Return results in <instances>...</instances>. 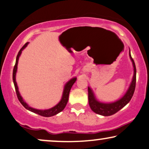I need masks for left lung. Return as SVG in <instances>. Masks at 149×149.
Listing matches in <instances>:
<instances>
[{
    "instance_id": "left-lung-1",
    "label": "left lung",
    "mask_w": 149,
    "mask_h": 149,
    "mask_svg": "<svg viewBox=\"0 0 149 149\" xmlns=\"http://www.w3.org/2000/svg\"><path fill=\"white\" fill-rule=\"evenodd\" d=\"M130 56L131 60L132 61L133 66H134V77H133L132 82L131 83L130 86L127 91L125 95H124L120 100L116 101V102L110 103V104H104V103H101L96 100L93 94V91L91 89L88 87V104L90 106L91 110L93 112L97 113V114L102 115V116H110L115 114L122 109L124 106H125L129 102H130L131 99L132 98L133 95H134L135 88H136V65H135L134 59L132 58L130 54Z\"/></svg>"
}]
</instances>
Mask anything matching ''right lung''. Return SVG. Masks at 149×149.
<instances>
[{
	"label": "right lung",
	"instance_id": "right-lung-1",
	"mask_svg": "<svg viewBox=\"0 0 149 149\" xmlns=\"http://www.w3.org/2000/svg\"><path fill=\"white\" fill-rule=\"evenodd\" d=\"M28 43H25V44L24 45V46L20 49V50L19 51L18 54H17V55L16 61H15V66H14V67H13V84H14L15 93H16L17 99H18L19 102L21 103L22 105V106L24 107L26 109L31 111V112L36 113V114L41 115V116H45V117H49V116H54V115L57 114L58 113L61 112V111H63V110H64L65 106H66L67 102H68V100H69V92H70V90H71V87H72V86H73V84H74L75 82L76 81V78H72L71 80H69L66 84H65L64 91H63L62 99H61V102H59L58 104L56 105V106L53 107V108L48 109V110H37V109L31 108V107L28 106L26 103L24 102V100H22V98L20 95H19V93L18 91V88H17V83H16V82H15V73H16V71H17V62H18L19 57V56H20L22 51L23 49H24L26 47Z\"/></svg>",
	"mask_w": 149,
	"mask_h": 149
}]
</instances>
